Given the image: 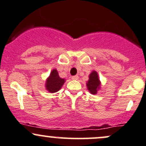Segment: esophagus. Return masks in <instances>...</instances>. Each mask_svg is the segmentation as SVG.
I'll list each match as a JSON object with an SVG mask.
<instances>
[{
    "label": "esophagus",
    "instance_id": "obj_1",
    "mask_svg": "<svg viewBox=\"0 0 146 146\" xmlns=\"http://www.w3.org/2000/svg\"><path fill=\"white\" fill-rule=\"evenodd\" d=\"M78 78H79L78 76H74L72 77V80H78Z\"/></svg>",
    "mask_w": 146,
    "mask_h": 146
}]
</instances>
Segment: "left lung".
Returning <instances> with one entry per match:
<instances>
[{"instance_id":"1","label":"left lung","mask_w":146,"mask_h":146,"mask_svg":"<svg viewBox=\"0 0 146 146\" xmlns=\"http://www.w3.org/2000/svg\"><path fill=\"white\" fill-rule=\"evenodd\" d=\"M88 90L91 94H96L98 90H99L100 88V82L98 78L97 72L95 70H93L91 73L89 75V80L86 83Z\"/></svg>"}]
</instances>
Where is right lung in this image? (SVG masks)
I'll use <instances>...</instances> for the list:
<instances>
[{"label": "right lung", "mask_w": 146, "mask_h": 146, "mask_svg": "<svg viewBox=\"0 0 146 146\" xmlns=\"http://www.w3.org/2000/svg\"><path fill=\"white\" fill-rule=\"evenodd\" d=\"M65 80L59 76L57 70L53 69L46 80V89L50 93H55L60 90Z\"/></svg>", "instance_id": "1"}]
</instances>
